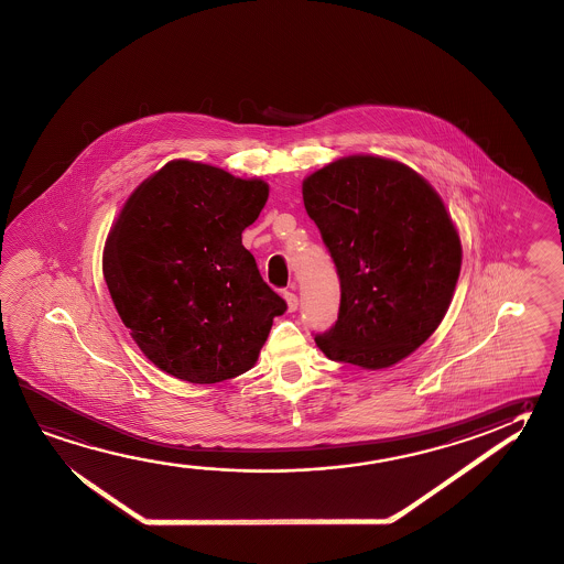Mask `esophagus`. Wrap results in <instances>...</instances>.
Listing matches in <instances>:
<instances>
[{"label":"esophagus","mask_w":564,"mask_h":564,"mask_svg":"<svg viewBox=\"0 0 564 564\" xmlns=\"http://www.w3.org/2000/svg\"><path fill=\"white\" fill-rule=\"evenodd\" d=\"M284 300H286L288 312H296L297 296L294 292H284Z\"/></svg>","instance_id":"34e87169"}]
</instances>
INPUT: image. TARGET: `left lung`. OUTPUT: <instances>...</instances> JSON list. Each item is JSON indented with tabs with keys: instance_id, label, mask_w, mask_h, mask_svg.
<instances>
[{
	"instance_id": "8db88e82",
	"label": "left lung",
	"mask_w": 564,
	"mask_h": 564,
	"mask_svg": "<svg viewBox=\"0 0 564 564\" xmlns=\"http://www.w3.org/2000/svg\"><path fill=\"white\" fill-rule=\"evenodd\" d=\"M302 193L341 284L337 322L315 344L372 371L399 364L436 332L458 282L462 245L438 193L375 155L325 165Z\"/></svg>"
}]
</instances>
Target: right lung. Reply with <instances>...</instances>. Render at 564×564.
I'll return each instance as SVG.
<instances>
[{
    "mask_svg": "<svg viewBox=\"0 0 564 564\" xmlns=\"http://www.w3.org/2000/svg\"><path fill=\"white\" fill-rule=\"evenodd\" d=\"M267 199L262 180L175 160L126 200L102 270L116 312L158 369L210 384L257 364L288 307L242 247Z\"/></svg>",
    "mask_w": 564,
    "mask_h": 564,
    "instance_id": "obj_1",
    "label": "right lung"
}]
</instances>
